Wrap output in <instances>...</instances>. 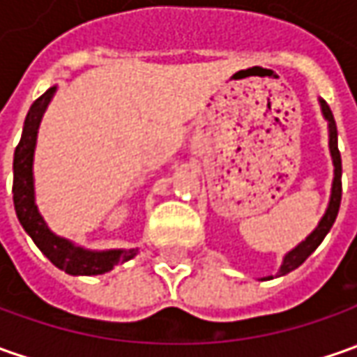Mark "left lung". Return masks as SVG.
<instances>
[{
	"mask_svg": "<svg viewBox=\"0 0 357 357\" xmlns=\"http://www.w3.org/2000/svg\"><path fill=\"white\" fill-rule=\"evenodd\" d=\"M318 102H320L322 116H324V120L328 122V148H330V158H332V166H334V179H332L330 202H328L324 215L318 221V225L314 227L312 233L282 257V264H280V268H278L277 277H284V275L292 273L294 268H298V266L318 249V245L324 241V237L328 235V231L332 229L336 217H338L340 202H342V158H340L338 150V130H336V122H334V116H332L330 106L326 105V100H322V98H318ZM261 280H271V277H263Z\"/></svg>",
	"mask_w": 357,
	"mask_h": 357,
	"instance_id": "obj_1",
	"label": "left lung"
}]
</instances>
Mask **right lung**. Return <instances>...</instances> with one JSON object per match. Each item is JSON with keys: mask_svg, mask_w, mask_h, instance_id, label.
<instances>
[{"mask_svg": "<svg viewBox=\"0 0 357 357\" xmlns=\"http://www.w3.org/2000/svg\"><path fill=\"white\" fill-rule=\"evenodd\" d=\"M56 86H51L45 94H41L29 108L21 140H19L15 154H13V205L17 213L21 227L39 247V251L55 264L56 268L65 271L73 277H94L105 275L112 271L116 264L126 263L138 255V249H106V251H93L84 249L73 241L59 237L53 233L43 215L39 213V207L35 203V178H33V160L37 148L39 126L43 120L47 106L51 105Z\"/></svg>", "mask_w": 357, "mask_h": 357, "instance_id": "right-lung-1", "label": "right lung"}]
</instances>
